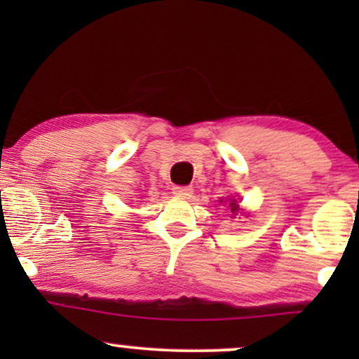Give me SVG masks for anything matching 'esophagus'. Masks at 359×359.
Here are the masks:
<instances>
[{
  "instance_id": "obj_1",
  "label": "esophagus",
  "mask_w": 359,
  "mask_h": 359,
  "mask_svg": "<svg viewBox=\"0 0 359 359\" xmlns=\"http://www.w3.org/2000/svg\"><path fill=\"white\" fill-rule=\"evenodd\" d=\"M173 194L178 196V198L188 199L191 198V194H193V188H191V186H175Z\"/></svg>"
}]
</instances>
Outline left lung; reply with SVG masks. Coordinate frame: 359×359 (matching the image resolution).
I'll return each mask as SVG.
<instances>
[{
	"instance_id": "8db88e82",
	"label": "left lung",
	"mask_w": 359,
	"mask_h": 359,
	"mask_svg": "<svg viewBox=\"0 0 359 359\" xmlns=\"http://www.w3.org/2000/svg\"><path fill=\"white\" fill-rule=\"evenodd\" d=\"M220 203H222V201H220ZM229 209H230V212H232V215H237L240 210H242L235 199H230L229 201Z\"/></svg>"
}]
</instances>
